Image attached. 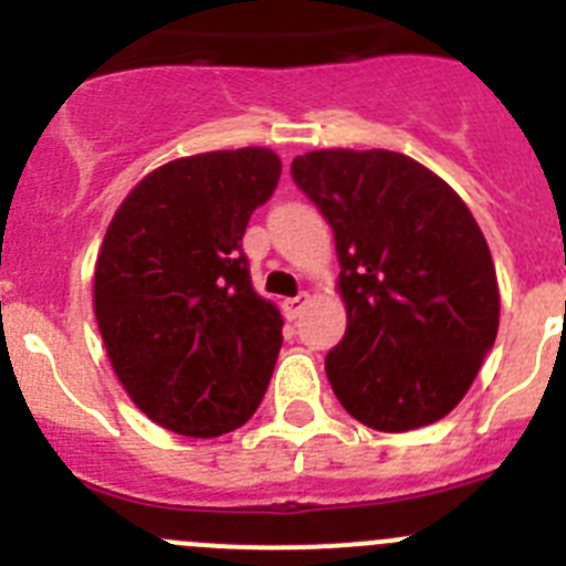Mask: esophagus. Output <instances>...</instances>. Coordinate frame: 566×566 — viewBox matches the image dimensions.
Listing matches in <instances>:
<instances>
[{
	"label": "esophagus",
	"instance_id": "1",
	"mask_svg": "<svg viewBox=\"0 0 566 566\" xmlns=\"http://www.w3.org/2000/svg\"><path fill=\"white\" fill-rule=\"evenodd\" d=\"M308 292H300L297 297H289V300H283V312H286V317L289 319H297L300 314H303V308L308 306Z\"/></svg>",
	"mask_w": 566,
	"mask_h": 566
}]
</instances>
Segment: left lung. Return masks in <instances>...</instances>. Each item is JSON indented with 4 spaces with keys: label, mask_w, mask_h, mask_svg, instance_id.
Segmentation results:
<instances>
[{
    "label": "left lung",
    "mask_w": 566,
    "mask_h": 566,
    "mask_svg": "<svg viewBox=\"0 0 566 566\" xmlns=\"http://www.w3.org/2000/svg\"><path fill=\"white\" fill-rule=\"evenodd\" d=\"M292 175L337 243L348 326L326 374L339 405L385 433L439 422L499 332L496 266L476 218L437 172L391 149H314Z\"/></svg>",
    "instance_id": "1"
}]
</instances>
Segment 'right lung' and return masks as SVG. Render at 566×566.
<instances>
[{"label": "right lung", "mask_w": 566, "mask_h": 566, "mask_svg": "<svg viewBox=\"0 0 566 566\" xmlns=\"http://www.w3.org/2000/svg\"><path fill=\"white\" fill-rule=\"evenodd\" d=\"M280 169L266 147L175 158L109 221L93 312L118 382L167 431L221 437L266 394L283 317L254 292L240 240Z\"/></svg>", "instance_id": "1"}]
</instances>
